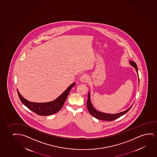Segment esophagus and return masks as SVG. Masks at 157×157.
<instances>
[{
    "mask_svg": "<svg viewBox=\"0 0 157 157\" xmlns=\"http://www.w3.org/2000/svg\"><path fill=\"white\" fill-rule=\"evenodd\" d=\"M79 79L80 82H88V76L87 75H82L80 78Z\"/></svg>",
    "mask_w": 157,
    "mask_h": 157,
    "instance_id": "esophagus-1",
    "label": "esophagus"
}]
</instances>
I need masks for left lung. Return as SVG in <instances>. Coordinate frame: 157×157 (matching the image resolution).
<instances>
[{
  "instance_id": "left-lung-1",
  "label": "left lung",
  "mask_w": 157,
  "mask_h": 157,
  "mask_svg": "<svg viewBox=\"0 0 157 157\" xmlns=\"http://www.w3.org/2000/svg\"><path fill=\"white\" fill-rule=\"evenodd\" d=\"M130 64L135 67L136 71H137V74L138 75L137 72V64L135 62H133L132 60H129ZM138 81L140 82V79L138 77ZM132 105H131L130 107L128 108V109L125 110L124 112H121L117 114H107V113H104L102 112H99L97 110L95 109L94 107L93 106L92 104L91 103L90 99V93L88 92V99L87 101V107L88 110V112L91 114L93 117H94L95 118H98L99 120H101L108 121H112L116 120V118H119L120 117L122 116L125 114H126L127 112L129 111V110L131 109Z\"/></svg>"
}]
</instances>
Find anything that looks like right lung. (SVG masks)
I'll use <instances>...</instances> for the list:
<instances>
[{
	"label": "right lung",
	"mask_w": 157,
	"mask_h": 157,
	"mask_svg": "<svg viewBox=\"0 0 157 157\" xmlns=\"http://www.w3.org/2000/svg\"><path fill=\"white\" fill-rule=\"evenodd\" d=\"M75 82L71 84L59 97L54 101L45 103H36L28 101L22 97L18 91L17 94L22 103L29 109L39 115L48 116L55 114L60 110L66 101L71 88L75 86Z\"/></svg>",
	"instance_id": "right-lung-1"
}]
</instances>
